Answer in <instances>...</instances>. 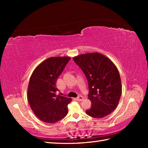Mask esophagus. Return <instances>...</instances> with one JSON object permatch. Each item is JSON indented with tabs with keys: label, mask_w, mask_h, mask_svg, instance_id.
Instances as JSON below:
<instances>
[{
	"label": "esophagus",
	"mask_w": 148,
	"mask_h": 148,
	"mask_svg": "<svg viewBox=\"0 0 148 148\" xmlns=\"http://www.w3.org/2000/svg\"><path fill=\"white\" fill-rule=\"evenodd\" d=\"M77 100H78V101H82V100H83V97L81 95L78 96L77 98Z\"/></svg>",
	"instance_id": "34e87169"
}]
</instances>
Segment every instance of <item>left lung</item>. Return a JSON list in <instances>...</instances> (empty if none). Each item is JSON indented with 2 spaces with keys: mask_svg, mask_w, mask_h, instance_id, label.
<instances>
[{
  "mask_svg": "<svg viewBox=\"0 0 148 148\" xmlns=\"http://www.w3.org/2000/svg\"><path fill=\"white\" fill-rule=\"evenodd\" d=\"M73 60L88 82V99L92 107L86 110V114L95 118L111 114L118 105L122 92L120 76L114 63L97 52L77 55Z\"/></svg>",
  "mask_w": 148,
  "mask_h": 148,
  "instance_id": "1",
  "label": "left lung"
}]
</instances>
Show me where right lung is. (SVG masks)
<instances>
[{
  "label": "right lung",
  "mask_w": 148,
  "mask_h": 148,
  "mask_svg": "<svg viewBox=\"0 0 148 148\" xmlns=\"http://www.w3.org/2000/svg\"><path fill=\"white\" fill-rule=\"evenodd\" d=\"M70 59L69 56L50 57L40 63L31 75L27 99L34 114L43 122L54 123L67 114V105L72 99L56 95V83Z\"/></svg>",
  "instance_id": "obj_1"
}]
</instances>
